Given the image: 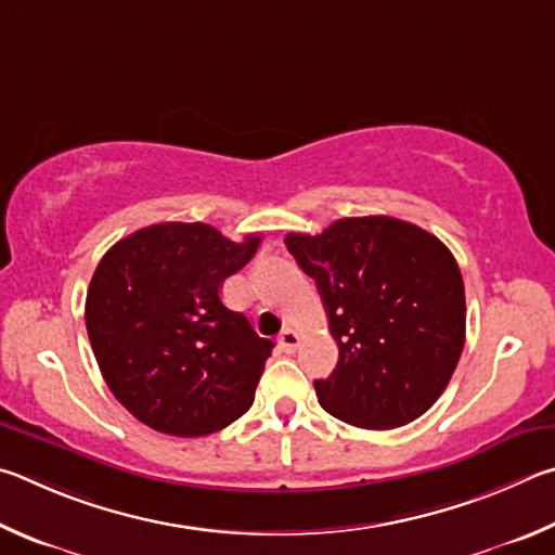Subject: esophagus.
Returning <instances> with one entry per match:
<instances>
[{
    "label": "esophagus",
    "mask_w": 555,
    "mask_h": 555,
    "mask_svg": "<svg viewBox=\"0 0 555 555\" xmlns=\"http://www.w3.org/2000/svg\"><path fill=\"white\" fill-rule=\"evenodd\" d=\"M299 341H302V336H299L295 328H285V332L280 334V338H278V344L285 353H295L299 348Z\"/></svg>",
    "instance_id": "esophagus-1"
}]
</instances>
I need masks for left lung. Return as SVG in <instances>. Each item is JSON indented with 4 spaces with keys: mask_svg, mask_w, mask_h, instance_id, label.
<instances>
[{
    "mask_svg": "<svg viewBox=\"0 0 555 555\" xmlns=\"http://www.w3.org/2000/svg\"><path fill=\"white\" fill-rule=\"evenodd\" d=\"M287 250L322 297L338 363L319 404L361 429H395L439 400L465 344V287L434 233L392 217L338 219Z\"/></svg>",
    "mask_w": 555,
    "mask_h": 555,
    "instance_id": "obj_1",
    "label": "left lung"
}]
</instances>
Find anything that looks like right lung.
<instances>
[{
    "mask_svg": "<svg viewBox=\"0 0 555 555\" xmlns=\"http://www.w3.org/2000/svg\"><path fill=\"white\" fill-rule=\"evenodd\" d=\"M258 243L165 221L114 243L96 266L87 336L116 400L151 429L207 436L248 412L272 341L223 307L219 289Z\"/></svg>",
    "mask_w": 555,
    "mask_h": 555,
    "instance_id": "1",
    "label": "right lung"
}]
</instances>
